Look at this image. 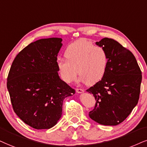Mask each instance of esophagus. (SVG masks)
Instances as JSON below:
<instances>
[{"label":"esophagus","instance_id":"esophagus-1","mask_svg":"<svg viewBox=\"0 0 147 147\" xmlns=\"http://www.w3.org/2000/svg\"><path fill=\"white\" fill-rule=\"evenodd\" d=\"M76 92L77 93H84V89H82V88H76Z\"/></svg>","mask_w":147,"mask_h":147}]
</instances>
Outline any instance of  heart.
I'll use <instances>...</instances> for the list:
<instances>
[{
	"mask_svg": "<svg viewBox=\"0 0 147 147\" xmlns=\"http://www.w3.org/2000/svg\"><path fill=\"white\" fill-rule=\"evenodd\" d=\"M65 57L67 59L57 60V67L61 78L67 83L75 80L77 71L81 80L87 85L99 82L106 73L108 61L106 50L87 39H80L69 45Z\"/></svg>",
	"mask_w": 147,
	"mask_h": 147,
	"instance_id": "obj_1",
	"label": "heart"
}]
</instances>
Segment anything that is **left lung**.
Segmentation results:
<instances>
[{
  "mask_svg": "<svg viewBox=\"0 0 147 147\" xmlns=\"http://www.w3.org/2000/svg\"><path fill=\"white\" fill-rule=\"evenodd\" d=\"M97 46L108 54V66L101 80L86 90L96 103L89 117L104 125H117L126 119L138 102L142 71L130 50L105 37Z\"/></svg>",
  "mask_w": 147,
  "mask_h": 147,
  "instance_id": "obj_1",
  "label": "left lung"
}]
</instances>
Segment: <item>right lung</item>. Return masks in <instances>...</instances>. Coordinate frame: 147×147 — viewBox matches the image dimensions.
<instances>
[{"label":"right lung","instance_id":"obj_1","mask_svg":"<svg viewBox=\"0 0 147 147\" xmlns=\"http://www.w3.org/2000/svg\"><path fill=\"white\" fill-rule=\"evenodd\" d=\"M62 39H41L18 53L11 66L7 86L13 109L36 129H50L62 115L63 101L75 89L58 74L57 55Z\"/></svg>","mask_w":147,"mask_h":147}]
</instances>
